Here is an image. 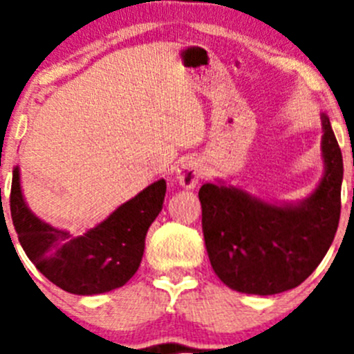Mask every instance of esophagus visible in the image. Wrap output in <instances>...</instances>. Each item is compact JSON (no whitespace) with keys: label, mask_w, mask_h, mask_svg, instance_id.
Returning a JSON list of instances; mask_svg holds the SVG:
<instances>
[{"label":"esophagus","mask_w":354,"mask_h":354,"mask_svg":"<svg viewBox=\"0 0 354 354\" xmlns=\"http://www.w3.org/2000/svg\"><path fill=\"white\" fill-rule=\"evenodd\" d=\"M200 179H202V165H200L198 159L189 158L179 162V167L175 170V180L179 186L193 189Z\"/></svg>","instance_id":"1"}]
</instances>
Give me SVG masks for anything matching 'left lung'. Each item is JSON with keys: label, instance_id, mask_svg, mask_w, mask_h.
<instances>
[{"label": "left lung", "instance_id": "obj_1", "mask_svg": "<svg viewBox=\"0 0 354 354\" xmlns=\"http://www.w3.org/2000/svg\"><path fill=\"white\" fill-rule=\"evenodd\" d=\"M321 120L324 174L301 202L270 204L223 180L200 187L209 261L230 289L259 296L294 289L310 277L333 243L344 165L330 118L323 113Z\"/></svg>", "mask_w": 354, "mask_h": 354}]
</instances>
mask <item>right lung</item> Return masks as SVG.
<instances>
[{"mask_svg":"<svg viewBox=\"0 0 354 354\" xmlns=\"http://www.w3.org/2000/svg\"><path fill=\"white\" fill-rule=\"evenodd\" d=\"M167 183L156 180L111 214L72 237L37 218L24 202L19 168H14L10 214L19 243L37 270L60 289L80 296L118 289L140 268L145 236L165 202ZM8 230V228H6Z\"/></svg>","mask_w":354,"mask_h":354,"instance_id":"add662e5","label":"right lung"}]
</instances>
